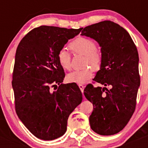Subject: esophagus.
I'll use <instances>...</instances> for the list:
<instances>
[{
    "instance_id": "esophagus-1",
    "label": "esophagus",
    "mask_w": 148,
    "mask_h": 148,
    "mask_svg": "<svg viewBox=\"0 0 148 148\" xmlns=\"http://www.w3.org/2000/svg\"><path fill=\"white\" fill-rule=\"evenodd\" d=\"M78 87H79V88H80V90H81V91H82V92H83V91H84V86L83 85V84H78Z\"/></svg>"
}]
</instances>
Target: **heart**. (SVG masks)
I'll use <instances>...</instances> for the list:
<instances>
[{
	"instance_id": "heart-1",
	"label": "heart",
	"mask_w": 148,
	"mask_h": 148,
	"mask_svg": "<svg viewBox=\"0 0 148 148\" xmlns=\"http://www.w3.org/2000/svg\"><path fill=\"white\" fill-rule=\"evenodd\" d=\"M72 50L75 53L85 56L84 66H91L94 70H98L101 64V56L97 51V45L94 40L88 38L79 37L70 44ZM58 60L61 67L64 70L71 68V55L67 48L62 47L58 53ZM92 75V69L90 66H86L80 70H75L66 75L69 82L84 84L88 81Z\"/></svg>"
}]
</instances>
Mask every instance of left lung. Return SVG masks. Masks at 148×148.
<instances>
[{
    "label": "left lung",
    "mask_w": 148,
    "mask_h": 148,
    "mask_svg": "<svg viewBox=\"0 0 148 148\" xmlns=\"http://www.w3.org/2000/svg\"><path fill=\"white\" fill-rule=\"evenodd\" d=\"M81 35L96 40L101 52L100 70L93 81L104 87L89 84L84 90L93 105L90 127L99 135H114L135 111L140 85L137 48L126 30L110 21L84 27Z\"/></svg>",
    "instance_id": "1"
}]
</instances>
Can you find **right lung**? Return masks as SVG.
<instances>
[{"instance_id":"1","label":"right lung","mask_w":148,"mask_h":148,"mask_svg":"<svg viewBox=\"0 0 148 148\" xmlns=\"http://www.w3.org/2000/svg\"><path fill=\"white\" fill-rule=\"evenodd\" d=\"M82 29L40 26L28 32L17 48L12 82L15 111L42 140L64 135L68 117L82 101L76 84H62L65 73L58 60L59 49Z\"/></svg>"}]
</instances>
